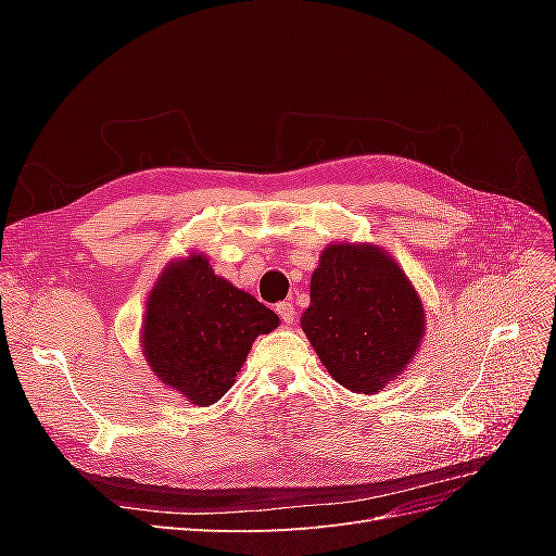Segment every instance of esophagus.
<instances>
[{"mask_svg":"<svg viewBox=\"0 0 556 556\" xmlns=\"http://www.w3.org/2000/svg\"><path fill=\"white\" fill-rule=\"evenodd\" d=\"M276 313L280 315V319L285 325H292L294 317H296V311H294V304H290V301H282V304L276 306Z\"/></svg>","mask_w":556,"mask_h":556,"instance_id":"34e87169","label":"esophagus"}]
</instances>
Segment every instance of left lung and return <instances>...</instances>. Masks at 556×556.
Wrapping results in <instances>:
<instances>
[{"label":"left lung","instance_id":"8db88e82","mask_svg":"<svg viewBox=\"0 0 556 556\" xmlns=\"http://www.w3.org/2000/svg\"><path fill=\"white\" fill-rule=\"evenodd\" d=\"M301 329L336 382L376 394L415 359L427 317L392 255L374 243L341 241L319 255Z\"/></svg>","mask_w":556,"mask_h":556}]
</instances>
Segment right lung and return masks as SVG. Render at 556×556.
Here are the masks:
<instances>
[{"instance_id":"obj_1","label":"right lung","mask_w":556,"mask_h":556,"mask_svg":"<svg viewBox=\"0 0 556 556\" xmlns=\"http://www.w3.org/2000/svg\"><path fill=\"white\" fill-rule=\"evenodd\" d=\"M278 323L271 308L217 276L206 255L188 252L166 264L148 292L141 350L169 390L211 406L237 382L257 336Z\"/></svg>"}]
</instances>
